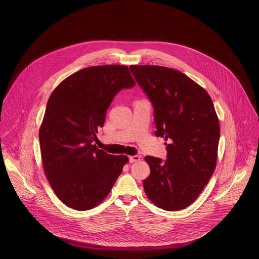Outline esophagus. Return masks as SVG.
Listing matches in <instances>:
<instances>
[{
	"label": "esophagus",
	"instance_id": "esophagus-1",
	"mask_svg": "<svg viewBox=\"0 0 259 259\" xmlns=\"http://www.w3.org/2000/svg\"><path fill=\"white\" fill-rule=\"evenodd\" d=\"M140 159H141V156H140V155H132V156H130V162H132V163L137 162V161H139Z\"/></svg>",
	"mask_w": 259,
	"mask_h": 259
}]
</instances>
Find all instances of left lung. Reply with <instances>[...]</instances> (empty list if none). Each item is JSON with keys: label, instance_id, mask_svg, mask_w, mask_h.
<instances>
[{"label": "left lung", "instance_id": "obj_1", "mask_svg": "<svg viewBox=\"0 0 259 259\" xmlns=\"http://www.w3.org/2000/svg\"><path fill=\"white\" fill-rule=\"evenodd\" d=\"M154 111L155 136L167 159L146 156L148 199L168 211L189 206L208 184L218 161L220 120L207 92L184 73L161 66L130 67Z\"/></svg>", "mask_w": 259, "mask_h": 259}]
</instances>
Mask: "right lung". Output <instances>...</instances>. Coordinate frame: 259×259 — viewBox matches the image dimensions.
Listing matches in <instances>:
<instances>
[{
	"mask_svg": "<svg viewBox=\"0 0 259 259\" xmlns=\"http://www.w3.org/2000/svg\"><path fill=\"white\" fill-rule=\"evenodd\" d=\"M136 84L126 66L82 69L51 94L38 138L45 175L59 199L76 210L99 205L128 162L126 155L99 149V127L113 97Z\"/></svg>",
	"mask_w": 259,
	"mask_h": 259,
	"instance_id": "obj_1",
	"label": "right lung"
}]
</instances>
